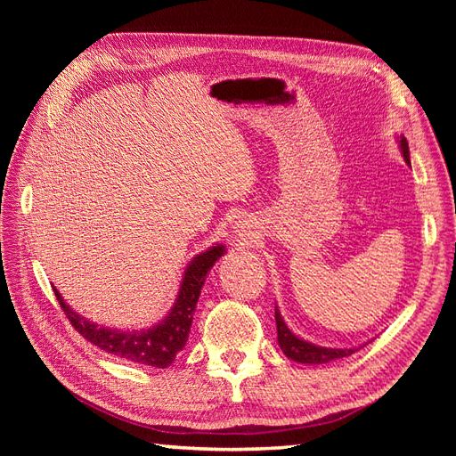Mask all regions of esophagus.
Masks as SVG:
<instances>
[{
	"label": "esophagus",
	"mask_w": 456,
	"mask_h": 456,
	"mask_svg": "<svg viewBox=\"0 0 456 456\" xmlns=\"http://www.w3.org/2000/svg\"><path fill=\"white\" fill-rule=\"evenodd\" d=\"M236 236L241 240V241H247V240H251V230H247V226H243V224H236Z\"/></svg>",
	"instance_id": "34e87169"
}]
</instances>
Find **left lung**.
Instances as JSON below:
<instances>
[{
    "label": "left lung",
    "mask_w": 456,
    "mask_h": 456,
    "mask_svg": "<svg viewBox=\"0 0 456 456\" xmlns=\"http://www.w3.org/2000/svg\"><path fill=\"white\" fill-rule=\"evenodd\" d=\"M399 142V150H402L403 159L411 165L409 159V144L407 139L402 134L397 136ZM275 325H278V342L280 348L283 350V354L293 360L297 363H310V365H320V363H329L333 360H340V357H348L354 352H357V348H325V346H317V344H312L305 338L297 337L291 329L287 327V323L283 322V317L275 306Z\"/></svg>",
    "instance_id": "1"
}]
</instances>
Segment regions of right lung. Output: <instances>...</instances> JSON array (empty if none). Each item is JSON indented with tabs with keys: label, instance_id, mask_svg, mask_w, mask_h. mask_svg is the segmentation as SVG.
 Returning <instances> with one entry per match:
<instances>
[{
	"label": "right lung",
	"instance_id": "add662e5",
	"mask_svg": "<svg viewBox=\"0 0 456 456\" xmlns=\"http://www.w3.org/2000/svg\"><path fill=\"white\" fill-rule=\"evenodd\" d=\"M224 253L226 247L223 243H215L207 251L191 258L183 273V281L181 287H178V295L169 314L161 322L148 329L123 330L96 325L94 322H89L87 317L70 308V305H66L57 289L53 287V291L61 308L64 310L68 322L74 325L81 337L87 338L94 346H99L101 350L116 357H123V360L165 369L175 362L176 354L184 348L207 273H209L215 262Z\"/></svg>",
	"mask_w": 456,
	"mask_h": 456
}]
</instances>
